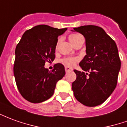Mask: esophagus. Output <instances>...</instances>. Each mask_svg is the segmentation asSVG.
<instances>
[{
    "label": "esophagus",
    "instance_id": "obj_1",
    "mask_svg": "<svg viewBox=\"0 0 127 127\" xmlns=\"http://www.w3.org/2000/svg\"><path fill=\"white\" fill-rule=\"evenodd\" d=\"M73 69L72 68H71V67H69V66H65V71H66V72H68V71H72Z\"/></svg>",
    "mask_w": 127,
    "mask_h": 127
}]
</instances>
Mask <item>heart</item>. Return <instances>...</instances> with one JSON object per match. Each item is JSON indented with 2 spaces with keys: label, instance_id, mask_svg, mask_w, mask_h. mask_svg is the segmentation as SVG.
<instances>
[{
  "label": "heart",
  "instance_id": "obj_1",
  "mask_svg": "<svg viewBox=\"0 0 127 127\" xmlns=\"http://www.w3.org/2000/svg\"><path fill=\"white\" fill-rule=\"evenodd\" d=\"M80 36V35L79 34H71L69 36V41L73 44V45H74L76 42L78 40V38ZM78 58H64L63 60L62 61V63L64 64L65 65L69 66H73L76 62H78Z\"/></svg>",
  "mask_w": 127,
  "mask_h": 127
}]
</instances>
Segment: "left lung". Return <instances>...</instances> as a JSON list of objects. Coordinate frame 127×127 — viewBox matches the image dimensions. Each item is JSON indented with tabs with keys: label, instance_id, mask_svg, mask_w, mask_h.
<instances>
[{
	"label": "left lung",
	"instance_id": "1",
	"mask_svg": "<svg viewBox=\"0 0 127 127\" xmlns=\"http://www.w3.org/2000/svg\"><path fill=\"white\" fill-rule=\"evenodd\" d=\"M85 38L86 55L80 66L87 73L74 70L76 80L72 83L74 96L87 107L102 104L117 85L121 62L116 42L104 30L95 25L73 28Z\"/></svg>",
	"mask_w": 127,
	"mask_h": 127
}]
</instances>
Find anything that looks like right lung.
Wrapping results in <instances>:
<instances>
[{"instance_id":"add662e5","label":"right lung","mask_w":127,"mask_h":127,"mask_svg":"<svg viewBox=\"0 0 127 127\" xmlns=\"http://www.w3.org/2000/svg\"><path fill=\"white\" fill-rule=\"evenodd\" d=\"M66 30L37 25L24 33L16 46L14 77L20 94L30 102L40 103L50 98L57 82L65 75L62 64H56L51 71L44 66L54 60L58 37Z\"/></svg>"}]
</instances>
